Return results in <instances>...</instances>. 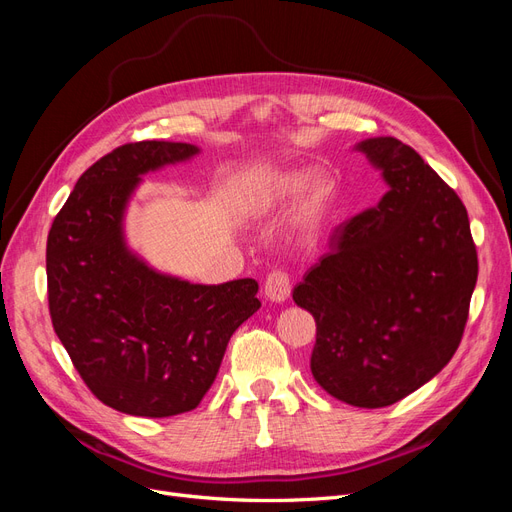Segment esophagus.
<instances>
[{"label":"esophagus","instance_id":"1","mask_svg":"<svg viewBox=\"0 0 512 512\" xmlns=\"http://www.w3.org/2000/svg\"><path fill=\"white\" fill-rule=\"evenodd\" d=\"M265 294L275 301V303H282L290 297V277L284 269H273L267 275V282H265Z\"/></svg>","mask_w":512,"mask_h":512}]
</instances>
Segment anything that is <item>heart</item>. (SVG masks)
Segmentation results:
<instances>
[{
    "mask_svg": "<svg viewBox=\"0 0 512 512\" xmlns=\"http://www.w3.org/2000/svg\"><path fill=\"white\" fill-rule=\"evenodd\" d=\"M309 185V175L303 170H271L250 179L245 185V205L252 211H271L280 205H286L288 200L299 196ZM329 185L324 181H316L312 190L307 192L303 213L307 220H314L327 205Z\"/></svg>",
    "mask_w": 512,
    "mask_h": 512,
    "instance_id": "obj_1",
    "label": "heart"
}]
</instances>
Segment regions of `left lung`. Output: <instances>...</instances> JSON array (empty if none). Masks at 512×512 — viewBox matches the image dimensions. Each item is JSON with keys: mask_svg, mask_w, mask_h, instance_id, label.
I'll return each instance as SVG.
<instances>
[{"mask_svg": "<svg viewBox=\"0 0 512 512\" xmlns=\"http://www.w3.org/2000/svg\"><path fill=\"white\" fill-rule=\"evenodd\" d=\"M356 149L389 192L333 230L292 299L316 320V382L350 406L384 408L453 359L478 256L461 198L412 147L380 136Z\"/></svg>", "mask_w": 512, "mask_h": 512, "instance_id": "obj_1", "label": "left lung"}]
</instances>
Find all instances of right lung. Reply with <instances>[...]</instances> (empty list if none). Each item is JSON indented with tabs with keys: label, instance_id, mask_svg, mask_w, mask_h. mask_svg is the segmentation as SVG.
<instances>
[{
	"label": "right lung",
	"instance_id": "obj_1",
	"mask_svg": "<svg viewBox=\"0 0 512 512\" xmlns=\"http://www.w3.org/2000/svg\"><path fill=\"white\" fill-rule=\"evenodd\" d=\"M196 153L166 141L106 153L76 181L46 239L53 329L87 389L123 414L194 410L232 333L260 307L252 277L190 284L149 269L123 241V211L141 175Z\"/></svg>",
	"mask_w": 512,
	"mask_h": 512
}]
</instances>
